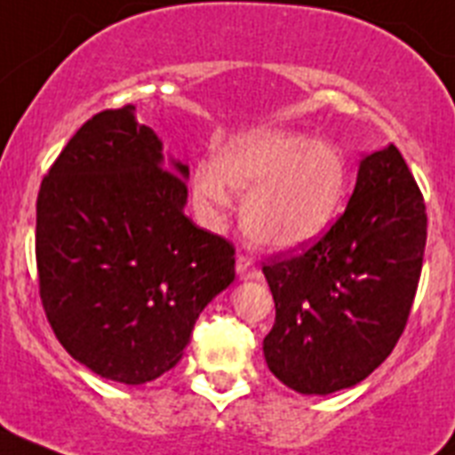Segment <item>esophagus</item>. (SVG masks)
<instances>
[{"instance_id":"esophagus-1","label":"esophagus","mask_w":455,"mask_h":455,"mask_svg":"<svg viewBox=\"0 0 455 455\" xmlns=\"http://www.w3.org/2000/svg\"><path fill=\"white\" fill-rule=\"evenodd\" d=\"M236 275H239L241 280H255V277H262V273H259V268L255 267V262H252L251 257L239 255L236 257Z\"/></svg>"}]
</instances>
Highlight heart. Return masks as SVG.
<instances>
[{
	"label": "heart",
	"mask_w": 455,
	"mask_h": 455,
	"mask_svg": "<svg viewBox=\"0 0 455 455\" xmlns=\"http://www.w3.org/2000/svg\"><path fill=\"white\" fill-rule=\"evenodd\" d=\"M246 196L241 225L252 243L293 251L339 214L348 166L339 148L284 130H251L216 150L214 166L193 171V200L212 223L223 220L228 188Z\"/></svg>",
	"instance_id": "heart-1"
}]
</instances>
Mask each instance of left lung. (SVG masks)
I'll use <instances>...</instances> for the list:
<instances>
[{
    "instance_id": "obj_1",
    "label": "left lung",
    "mask_w": 455,
    "mask_h": 455,
    "mask_svg": "<svg viewBox=\"0 0 455 455\" xmlns=\"http://www.w3.org/2000/svg\"><path fill=\"white\" fill-rule=\"evenodd\" d=\"M424 246V196L401 152L389 143L364 155L331 230L299 255L264 264L275 300L264 337L273 376L321 396L364 380L408 323Z\"/></svg>"
}]
</instances>
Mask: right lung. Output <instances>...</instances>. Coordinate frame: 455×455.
<instances>
[{"label":"right lung","mask_w":455,"mask_h":455,"mask_svg":"<svg viewBox=\"0 0 455 455\" xmlns=\"http://www.w3.org/2000/svg\"><path fill=\"white\" fill-rule=\"evenodd\" d=\"M187 178L127 104L86 120L40 184V300L63 348L107 380L175 367L235 280V246L184 216Z\"/></svg>","instance_id":"1"}]
</instances>
